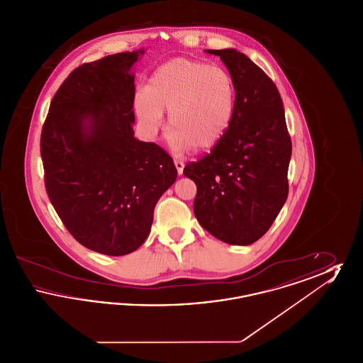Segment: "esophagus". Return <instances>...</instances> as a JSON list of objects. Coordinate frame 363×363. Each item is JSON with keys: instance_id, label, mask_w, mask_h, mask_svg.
<instances>
[{"instance_id": "obj_1", "label": "esophagus", "mask_w": 363, "mask_h": 363, "mask_svg": "<svg viewBox=\"0 0 363 363\" xmlns=\"http://www.w3.org/2000/svg\"><path fill=\"white\" fill-rule=\"evenodd\" d=\"M174 164H175V167H177V172H178V174L184 173L185 163H184L181 159H174Z\"/></svg>"}]
</instances>
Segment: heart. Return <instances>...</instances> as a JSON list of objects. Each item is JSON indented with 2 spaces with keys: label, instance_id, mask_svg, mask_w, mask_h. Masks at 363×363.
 <instances>
[{
  "label": "heart",
  "instance_id": "b5f03b06",
  "mask_svg": "<svg viewBox=\"0 0 363 363\" xmlns=\"http://www.w3.org/2000/svg\"><path fill=\"white\" fill-rule=\"evenodd\" d=\"M138 120L147 130L163 125L178 148L208 150L225 136L235 110V84L227 70L207 62L175 58L150 77L145 94L135 99Z\"/></svg>",
  "mask_w": 363,
  "mask_h": 363
}]
</instances>
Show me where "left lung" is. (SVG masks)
Returning <instances> with one entry per match:
<instances>
[{
	"instance_id": "obj_1",
	"label": "left lung",
	"mask_w": 363,
	"mask_h": 363,
	"mask_svg": "<svg viewBox=\"0 0 363 363\" xmlns=\"http://www.w3.org/2000/svg\"><path fill=\"white\" fill-rule=\"evenodd\" d=\"M219 55L235 84L231 123L207 155L184 174L197 186L199 223L230 245H250L274 223L289 196L291 138L275 83L243 52Z\"/></svg>"
}]
</instances>
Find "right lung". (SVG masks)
Here are the masks:
<instances>
[{
    "mask_svg": "<svg viewBox=\"0 0 363 363\" xmlns=\"http://www.w3.org/2000/svg\"><path fill=\"white\" fill-rule=\"evenodd\" d=\"M144 50L86 62L58 88L40 135L49 200L86 249L123 256L147 240L173 157L135 138V76Z\"/></svg>",
    "mask_w": 363,
    "mask_h": 363,
    "instance_id": "obj_1",
    "label": "right lung"
}]
</instances>
